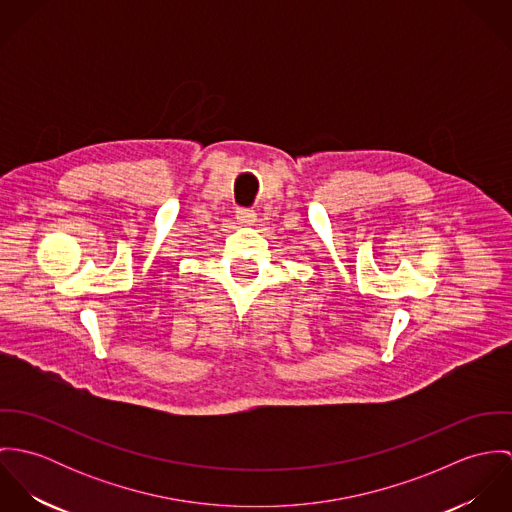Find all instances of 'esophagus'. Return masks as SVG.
<instances>
[{"mask_svg": "<svg viewBox=\"0 0 512 512\" xmlns=\"http://www.w3.org/2000/svg\"><path fill=\"white\" fill-rule=\"evenodd\" d=\"M236 220H238L242 226H252V224L256 222V213L250 211V209H238Z\"/></svg>", "mask_w": 512, "mask_h": 512, "instance_id": "34e87169", "label": "esophagus"}]
</instances>
